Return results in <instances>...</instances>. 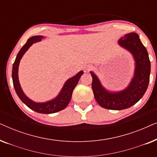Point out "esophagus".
<instances>
[{
	"mask_svg": "<svg viewBox=\"0 0 157 157\" xmlns=\"http://www.w3.org/2000/svg\"><path fill=\"white\" fill-rule=\"evenodd\" d=\"M91 68H92V66H90V65L86 66V71H89V70H91Z\"/></svg>",
	"mask_w": 157,
	"mask_h": 157,
	"instance_id": "1",
	"label": "esophagus"
}]
</instances>
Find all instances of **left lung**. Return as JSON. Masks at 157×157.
I'll return each instance as SVG.
<instances>
[{"mask_svg": "<svg viewBox=\"0 0 157 157\" xmlns=\"http://www.w3.org/2000/svg\"><path fill=\"white\" fill-rule=\"evenodd\" d=\"M118 44L132 53L135 61L134 76L127 87L119 91H109L103 86L98 76L90 71L94 98L101 106L111 110L128 109L138 102L147 91L151 71L149 54L138 34H126L119 40Z\"/></svg>", "mask_w": 157, "mask_h": 157, "instance_id": "obj_1", "label": "left lung"}]
</instances>
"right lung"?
I'll return each instance as SVG.
<instances>
[{
  "mask_svg": "<svg viewBox=\"0 0 157 157\" xmlns=\"http://www.w3.org/2000/svg\"><path fill=\"white\" fill-rule=\"evenodd\" d=\"M44 38L43 36H35L29 38L25 44L22 47L19 51L16 58L15 62L13 65L12 69V78L13 83L14 89L16 90L17 95L19 98L26 105V106L36 112L40 113H53L58 111L63 110L69 104L71 98L72 96V93L74 88L78 83L81 76L83 74V71H79L78 74L75 75L71 78H68L64 83L61 91L53 99L49 100L46 102H35L31 98H29L24 94L21 86L18 79V66L20 61L22 59L23 56L26 52L30 47L36 42H39Z\"/></svg>",
  "mask_w": 157,
  "mask_h": 157,
  "instance_id": "add662e5",
  "label": "right lung"
}]
</instances>
